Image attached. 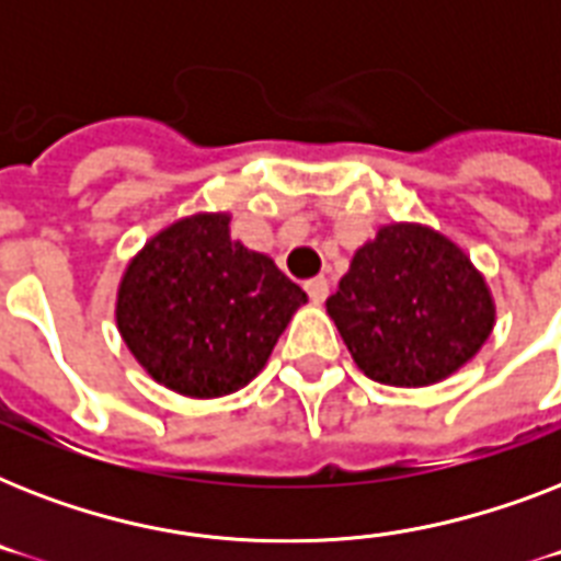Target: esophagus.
Segmentation results:
<instances>
[{
  "label": "esophagus",
  "instance_id": "obj_1",
  "mask_svg": "<svg viewBox=\"0 0 561 561\" xmlns=\"http://www.w3.org/2000/svg\"><path fill=\"white\" fill-rule=\"evenodd\" d=\"M306 290L314 302H323V299L329 297V279H325V276H314V279L306 282Z\"/></svg>",
  "mask_w": 561,
  "mask_h": 561
}]
</instances>
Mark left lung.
Wrapping results in <instances>:
<instances>
[{
  "label": "left lung",
  "mask_w": 561,
  "mask_h": 561,
  "mask_svg": "<svg viewBox=\"0 0 561 561\" xmlns=\"http://www.w3.org/2000/svg\"><path fill=\"white\" fill-rule=\"evenodd\" d=\"M325 311L367 378L427 387L469 364L495 325L486 279L451 238L387 224L360 247Z\"/></svg>",
  "instance_id": "left-lung-1"
}]
</instances>
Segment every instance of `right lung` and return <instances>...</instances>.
<instances>
[{
    "label": "right lung",
    "instance_id": "obj_1",
    "mask_svg": "<svg viewBox=\"0 0 561 561\" xmlns=\"http://www.w3.org/2000/svg\"><path fill=\"white\" fill-rule=\"evenodd\" d=\"M306 290L271 255L229 238L227 211L174 220L125 267L116 323L162 387L218 399L262 373Z\"/></svg>",
    "mask_w": 561,
    "mask_h": 561
}]
</instances>
